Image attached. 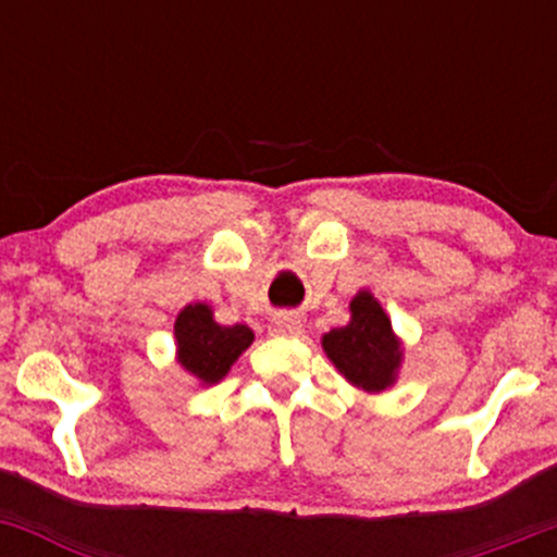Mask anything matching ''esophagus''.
<instances>
[{
    "label": "esophagus",
    "instance_id": "1",
    "mask_svg": "<svg viewBox=\"0 0 557 557\" xmlns=\"http://www.w3.org/2000/svg\"><path fill=\"white\" fill-rule=\"evenodd\" d=\"M270 332L277 337H298L300 332H304V324H300V319H296V317L283 314V317L272 319Z\"/></svg>",
    "mask_w": 557,
    "mask_h": 557
}]
</instances>
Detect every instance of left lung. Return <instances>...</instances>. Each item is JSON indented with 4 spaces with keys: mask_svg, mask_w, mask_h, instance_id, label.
Listing matches in <instances>:
<instances>
[{
    "mask_svg": "<svg viewBox=\"0 0 557 557\" xmlns=\"http://www.w3.org/2000/svg\"><path fill=\"white\" fill-rule=\"evenodd\" d=\"M350 314L354 317L345 327L324 335V350L356 387L369 393L385 389L395 380V369L400 363V345L393 335V324L369 293H359L350 300Z\"/></svg>",
    "mask_w": 557,
    "mask_h": 557,
    "instance_id": "1",
    "label": "left lung"
}]
</instances>
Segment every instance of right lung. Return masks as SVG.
Returning <instances> with one entry per match:
<instances>
[{"label":"right lung","instance_id":"right-lung-1","mask_svg":"<svg viewBox=\"0 0 557 557\" xmlns=\"http://www.w3.org/2000/svg\"><path fill=\"white\" fill-rule=\"evenodd\" d=\"M177 359L203 385H214L235 359L253 343V332L246 324L222 327L212 319V309L203 304L185 306L175 322Z\"/></svg>","mask_w":557,"mask_h":557}]
</instances>
